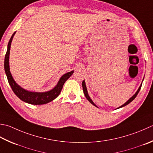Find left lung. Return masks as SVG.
<instances>
[{
  "label": "left lung",
  "mask_w": 153,
  "mask_h": 153,
  "mask_svg": "<svg viewBox=\"0 0 153 153\" xmlns=\"http://www.w3.org/2000/svg\"><path fill=\"white\" fill-rule=\"evenodd\" d=\"M141 86H142V83H141V84H140V85L139 86V89H138V90L137 91V92L135 93V94H134L132 97H131L129 100H128L126 103H125L123 105H122L121 106H120L119 107H118L117 109H119V108H121V107H124V106H125V105H128V103H130L131 101H132L134 98H135L136 97H137V94H139V91H140V88H141ZM82 88H83V93H84V95H85V97L87 98V100H88L89 102H90L92 105H94V106H95V107H97L96 106V105H95L94 102H93V101L91 100V99L90 98V97H89V94H88V90H87V88H86V85H85V80H83V82H82Z\"/></svg>",
  "instance_id": "left-lung-1"
}]
</instances>
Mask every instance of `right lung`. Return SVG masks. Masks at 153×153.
I'll use <instances>...</instances> for the list:
<instances>
[{
	"instance_id": "1",
	"label": "right lung",
	"mask_w": 153,
	"mask_h": 153,
	"mask_svg": "<svg viewBox=\"0 0 153 153\" xmlns=\"http://www.w3.org/2000/svg\"><path fill=\"white\" fill-rule=\"evenodd\" d=\"M15 33H16V32L13 33L10 40L8 42L7 51V53H6L4 58V71L6 75H7L9 85H10L15 95L20 100L25 101V102L27 103L32 105H43L49 103L50 101L55 100L59 95L65 81H67L69 77L73 74L74 71H71L70 72L65 73V74L63 75L60 77V79H59L57 85L50 91L45 92H34L30 91L21 88L13 79V77L12 76V74L10 71V66H9V56H10V46Z\"/></svg>"
}]
</instances>
